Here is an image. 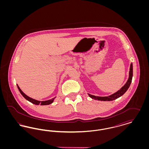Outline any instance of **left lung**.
Masks as SVG:
<instances>
[{
  "instance_id": "8db88e82",
  "label": "left lung",
  "mask_w": 149,
  "mask_h": 149,
  "mask_svg": "<svg viewBox=\"0 0 149 149\" xmlns=\"http://www.w3.org/2000/svg\"><path fill=\"white\" fill-rule=\"evenodd\" d=\"M132 76H133V66H132V64L131 63L130 65V72H129V78L128 79L127 83L125 84L123 86H122L120 88V90L117 91V92L111 95H109L108 97H97L95 95H93L91 94H89V96L92 98V99H95V100H103V101H112L114 99H117L122 95H123L125 92L127 91L132 81Z\"/></svg>"
}]
</instances>
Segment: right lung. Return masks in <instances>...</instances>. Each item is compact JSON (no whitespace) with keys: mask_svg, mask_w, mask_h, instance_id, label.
Instances as JSON below:
<instances>
[{"mask_svg":"<svg viewBox=\"0 0 149 149\" xmlns=\"http://www.w3.org/2000/svg\"><path fill=\"white\" fill-rule=\"evenodd\" d=\"M17 87H18L19 92L21 93L22 95H23V97L25 99H27V100H29V102H31L33 104H35L36 105H39V104H41V105H42V106L43 105H49L50 104H51L53 102L54 99L55 98H52V99L48 100H46V101H41H41H38V100H35V99H32V98L28 97L27 95H26L22 91L21 89L19 88V87L18 86V85H17Z\"/></svg>","mask_w":149,"mask_h":149,"instance_id":"add662e5","label":"right lung"}]
</instances>
